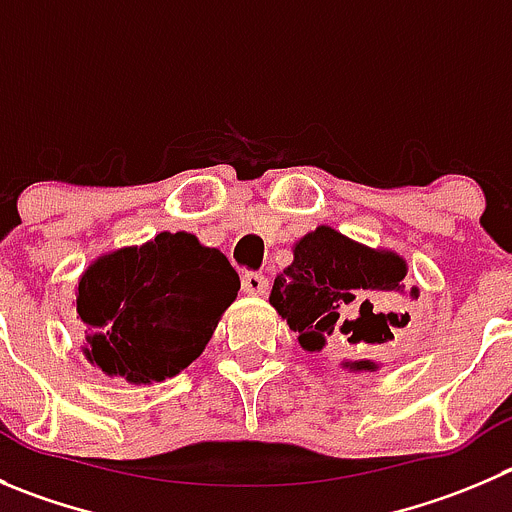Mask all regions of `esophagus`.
<instances>
[{"label": "esophagus", "instance_id": "esophagus-1", "mask_svg": "<svg viewBox=\"0 0 512 512\" xmlns=\"http://www.w3.org/2000/svg\"><path fill=\"white\" fill-rule=\"evenodd\" d=\"M243 294L248 296H264L269 291V279L264 274H253V271H246L241 279Z\"/></svg>", "mask_w": 512, "mask_h": 512}]
</instances>
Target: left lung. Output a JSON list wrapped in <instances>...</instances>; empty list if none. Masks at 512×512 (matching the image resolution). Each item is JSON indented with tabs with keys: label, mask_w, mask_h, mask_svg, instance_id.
I'll list each match as a JSON object with an SVG mask.
<instances>
[{
	"label": "left lung",
	"mask_w": 512,
	"mask_h": 512,
	"mask_svg": "<svg viewBox=\"0 0 512 512\" xmlns=\"http://www.w3.org/2000/svg\"><path fill=\"white\" fill-rule=\"evenodd\" d=\"M405 276L407 261L399 253L319 226L294 243V261L274 279L269 301L306 352H321L334 339L369 354L394 342L410 321L397 304L417 299L420 289H407ZM342 367L377 372L379 364L359 357L344 359Z\"/></svg>",
	"instance_id": "obj_1"
}]
</instances>
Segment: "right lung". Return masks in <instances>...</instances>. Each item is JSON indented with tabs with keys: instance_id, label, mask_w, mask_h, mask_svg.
<instances>
[{
	"instance_id": "add662e5",
	"label": "right lung",
	"mask_w": 512,
	"mask_h": 512,
	"mask_svg": "<svg viewBox=\"0 0 512 512\" xmlns=\"http://www.w3.org/2000/svg\"><path fill=\"white\" fill-rule=\"evenodd\" d=\"M238 289L226 256L186 231L102 253L75 291L82 354L107 377L163 382L201 357Z\"/></svg>"
}]
</instances>
